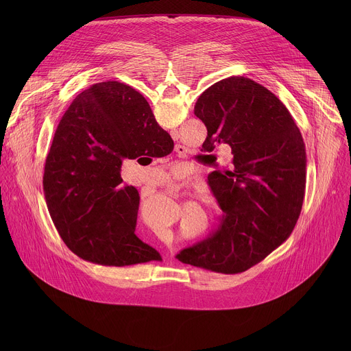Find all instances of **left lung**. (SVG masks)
<instances>
[{"label":"left lung","mask_w":351,"mask_h":351,"mask_svg":"<svg viewBox=\"0 0 351 351\" xmlns=\"http://www.w3.org/2000/svg\"><path fill=\"white\" fill-rule=\"evenodd\" d=\"M194 114L207 128L203 144L232 148V161L208 175L223 211L211 237L176 256L219 274L261 263L291 234L306 193V145L289 110L263 84L230 76L198 97Z\"/></svg>","instance_id":"1"}]
</instances>
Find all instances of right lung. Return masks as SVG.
Listing matches in <instances>:
<instances>
[{
  "instance_id": "right-lung-1",
  "label": "right lung",
  "mask_w": 351,
  "mask_h": 351,
  "mask_svg": "<svg viewBox=\"0 0 351 351\" xmlns=\"http://www.w3.org/2000/svg\"><path fill=\"white\" fill-rule=\"evenodd\" d=\"M172 144L147 99L128 84L95 83L73 99L43 176L48 213L72 253L106 267L161 260L136 236L140 195L122 184L121 168L126 158L168 153Z\"/></svg>"
}]
</instances>
